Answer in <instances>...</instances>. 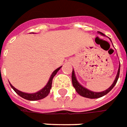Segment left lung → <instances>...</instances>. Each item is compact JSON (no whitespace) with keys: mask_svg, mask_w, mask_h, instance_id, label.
<instances>
[{"mask_svg":"<svg viewBox=\"0 0 127 127\" xmlns=\"http://www.w3.org/2000/svg\"><path fill=\"white\" fill-rule=\"evenodd\" d=\"M98 33L104 35V34L102 33L101 32H98ZM120 70V65H119V68H118L117 75H116V77H115V80L113 82V83L112 84V85L110 86L108 89H106V90L103 91V92H92V91L87 89V88H85V87H82L77 80L73 69V72H72V83H73V87H75V91H76L77 93L79 94L80 96H82L85 98H98L102 97V96H105V94H107L110 91H111L112 89L115 87V85L116 83H117V80H118V78H119Z\"/></svg>","mask_w":127,"mask_h":127,"instance_id":"8db88e82","label":"left lung"}]
</instances>
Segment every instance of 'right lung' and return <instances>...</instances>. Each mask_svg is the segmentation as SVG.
I'll list each match as a JSON object with an SVG mask.
<instances>
[{
  "label": "right lung",
  "mask_w": 127,
  "mask_h": 127,
  "mask_svg": "<svg viewBox=\"0 0 127 127\" xmlns=\"http://www.w3.org/2000/svg\"><path fill=\"white\" fill-rule=\"evenodd\" d=\"M62 68V66H60L59 68H58L57 69H56L54 71L52 74L51 75V76L50 77V80L47 82V84L43 88L40 89V91H38L35 93L33 94H29V93H25V92H22L21 91L17 89L15 87H14L10 83V86L12 89H14V91L19 96H20L21 97H22L24 99L26 100H29V101H37V100H40L44 98H45L49 93L50 92V89L52 88V80H53L54 77L55 76V75L57 73V72L60 70V68Z\"/></svg>",
  "instance_id": "1"
}]
</instances>
